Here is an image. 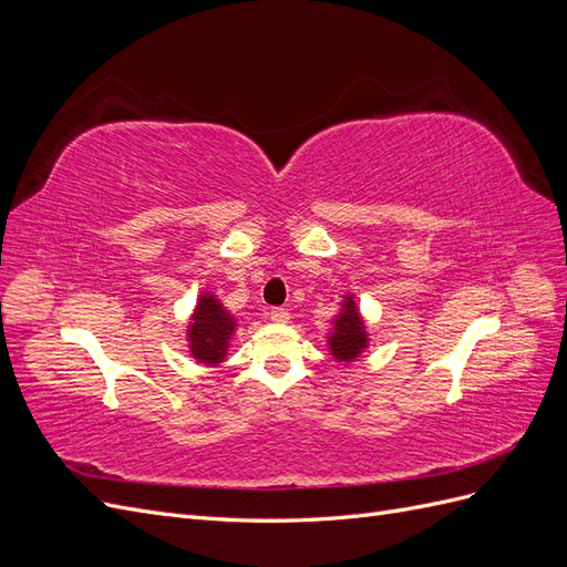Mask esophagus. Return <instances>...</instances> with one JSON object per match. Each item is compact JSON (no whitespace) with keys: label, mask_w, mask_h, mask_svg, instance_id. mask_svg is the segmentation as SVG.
<instances>
[{"label":"esophagus","mask_w":567,"mask_h":567,"mask_svg":"<svg viewBox=\"0 0 567 567\" xmlns=\"http://www.w3.org/2000/svg\"><path fill=\"white\" fill-rule=\"evenodd\" d=\"M269 319L277 321V323H286L290 319V312L284 310V307H274V310L269 312Z\"/></svg>","instance_id":"obj_1"}]
</instances>
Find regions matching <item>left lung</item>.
Masks as SVG:
<instances>
[{
  "label": "left lung",
  "instance_id": "left-lung-1",
  "mask_svg": "<svg viewBox=\"0 0 567 567\" xmlns=\"http://www.w3.org/2000/svg\"><path fill=\"white\" fill-rule=\"evenodd\" d=\"M369 346L367 326L359 317V310L352 298H346L342 302L340 315L333 319V333L329 338L331 354L338 362H354V359L364 352Z\"/></svg>",
  "mask_w": 567,
  "mask_h": 567
}]
</instances>
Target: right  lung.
Returning <instances> with one entry per match:
<instances>
[{"label":"right lung","mask_w":567,"mask_h":567,"mask_svg":"<svg viewBox=\"0 0 567 567\" xmlns=\"http://www.w3.org/2000/svg\"><path fill=\"white\" fill-rule=\"evenodd\" d=\"M234 329V317L221 307V302L210 293H203L198 298L196 312L192 315V323H188V348H192V357L198 359L200 364L210 367L225 362Z\"/></svg>","instance_id":"obj_1"}]
</instances>
